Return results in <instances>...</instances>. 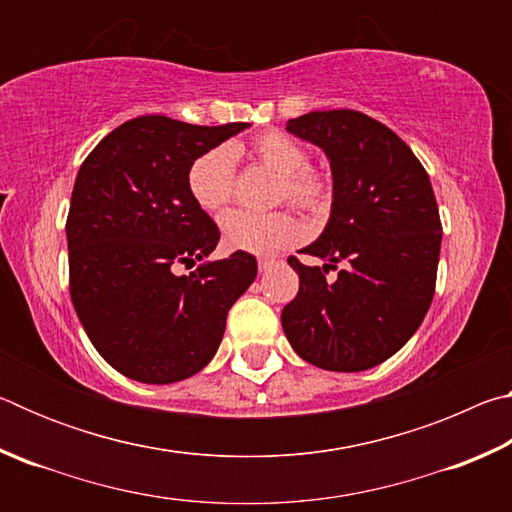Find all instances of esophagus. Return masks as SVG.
Wrapping results in <instances>:
<instances>
[{
  "label": "esophagus",
  "mask_w": 512,
  "mask_h": 512,
  "mask_svg": "<svg viewBox=\"0 0 512 512\" xmlns=\"http://www.w3.org/2000/svg\"><path fill=\"white\" fill-rule=\"evenodd\" d=\"M257 264H259V271H268V268L277 264V259H273V257H262Z\"/></svg>",
  "instance_id": "esophagus-1"
}]
</instances>
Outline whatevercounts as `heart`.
<instances>
[{"label":"heart","instance_id":"obj_1","mask_svg":"<svg viewBox=\"0 0 512 512\" xmlns=\"http://www.w3.org/2000/svg\"><path fill=\"white\" fill-rule=\"evenodd\" d=\"M248 158L277 176L275 198L289 201L300 210L320 214L332 203L334 185L325 169L309 164L305 146L280 131H266L248 144ZM187 187L194 203L210 214H219L235 194V155L228 146L198 155L187 173ZM225 246L244 253H275L296 244L302 235L298 219L289 212L250 214L230 212L223 216Z\"/></svg>","mask_w":512,"mask_h":512}]
</instances>
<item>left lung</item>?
<instances>
[{
  "instance_id": "1",
  "label": "left lung",
  "mask_w": 512,
  "mask_h": 512,
  "mask_svg": "<svg viewBox=\"0 0 512 512\" xmlns=\"http://www.w3.org/2000/svg\"><path fill=\"white\" fill-rule=\"evenodd\" d=\"M287 131L327 153L334 203L323 235L300 250L325 264L289 257L300 289L282 309L284 334L323 370L379 366L415 334L436 291L443 225L431 180L404 140L359 110L307 112Z\"/></svg>"
}]
</instances>
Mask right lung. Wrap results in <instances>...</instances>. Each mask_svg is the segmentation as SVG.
Masks as SVG:
<instances>
[{
  "mask_svg": "<svg viewBox=\"0 0 512 512\" xmlns=\"http://www.w3.org/2000/svg\"><path fill=\"white\" fill-rule=\"evenodd\" d=\"M248 126L144 115L83 160L65 225L69 296L88 339L121 375L173 384L203 370L230 307L257 277V259L244 250L176 273L221 239L189 194V167Z\"/></svg>",
  "mask_w": 512,
  "mask_h": 512,
  "instance_id": "1",
  "label": "right lung"
}]
</instances>
